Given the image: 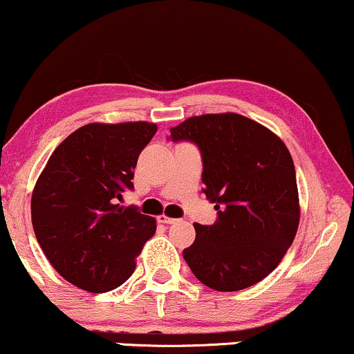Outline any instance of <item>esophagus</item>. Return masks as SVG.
I'll return each mask as SVG.
<instances>
[{
	"label": "esophagus",
	"instance_id": "1",
	"mask_svg": "<svg viewBox=\"0 0 354 354\" xmlns=\"http://www.w3.org/2000/svg\"><path fill=\"white\" fill-rule=\"evenodd\" d=\"M158 221L161 224H176V223H180V219H176V218H168V216H160L158 218Z\"/></svg>",
	"mask_w": 354,
	"mask_h": 354
}]
</instances>
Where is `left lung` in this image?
<instances>
[{"mask_svg": "<svg viewBox=\"0 0 354 354\" xmlns=\"http://www.w3.org/2000/svg\"><path fill=\"white\" fill-rule=\"evenodd\" d=\"M168 140L201 151L203 193L214 224H194L183 257L199 282L218 292L252 287L279 266L300 221L293 160L279 136L239 113L191 117Z\"/></svg>", "mask_w": 354, "mask_h": 354, "instance_id": "8db88e82", "label": "left lung"}]
</instances>
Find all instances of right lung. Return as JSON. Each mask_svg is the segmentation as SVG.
Returning a JSON list of instances; mask_svg holds the SVG:
<instances>
[{
	"label": "right lung",
	"mask_w": 354,
	"mask_h": 354,
	"mask_svg": "<svg viewBox=\"0 0 354 354\" xmlns=\"http://www.w3.org/2000/svg\"><path fill=\"white\" fill-rule=\"evenodd\" d=\"M155 123H88L55 148L32 191L36 239L67 282L92 293L120 287L156 231L155 219L118 204L133 189L140 153Z\"/></svg>",
	"instance_id": "add662e5"
}]
</instances>
